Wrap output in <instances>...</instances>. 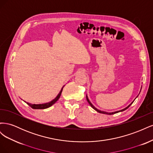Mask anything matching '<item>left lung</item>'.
Listing matches in <instances>:
<instances>
[{
  "mask_svg": "<svg viewBox=\"0 0 153 153\" xmlns=\"http://www.w3.org/2000/svg\"><path fill=\"white\" fill-rule=\"evenodd\" d=\"M87 101H88V103H89V105H91V107L92 108H94L95 110H96L97 111V112H99V113H101V114H109V115H112V114H115V113H117V112H122V111H124V110H126V109H127L128 107H129V106H130L132 103H133V102L130 104V105H129L128 106H127V107L126 108H124V109H123V110H119V111H117V112H112V113H108V112H103V111H101V110H98V109H97L96 108H95L94 107V106H93V105H92V103L90 102V101L89 100V99H88V98H87Z\"/></svg>",
  "mask_w": 153,
  "mask_h": 153,
  "instance_id": "obj_1",
  "label": "left lung"
}]
</instances>
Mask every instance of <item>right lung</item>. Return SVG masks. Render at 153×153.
I'll return each instance as SVG.
<instances>
[{
	"label": "right lung",
	"instance_id": "add662e5",
	"mask_svg": "<svg viewBox=\"0 0 153 153\" xmlns=\"http://www.w3.org/2000/svg\"><path fill=\"white\" fill-rule=\"evenodd\" d=\"M62 89L63 87L61 89V91H60L59 94L57 95V96L55 98L54 100H53L52 101H50L49 103H44V104H38V105H36V104H30L29 103H27V104L29 105L33 109H45V108H47L50 106H51L52 105H53L56 101L59 99L60 96H61V94L62 93Z\"/></svg>",
	"mask_w": 153,
	"mask_h": 153
}]
</instances>
